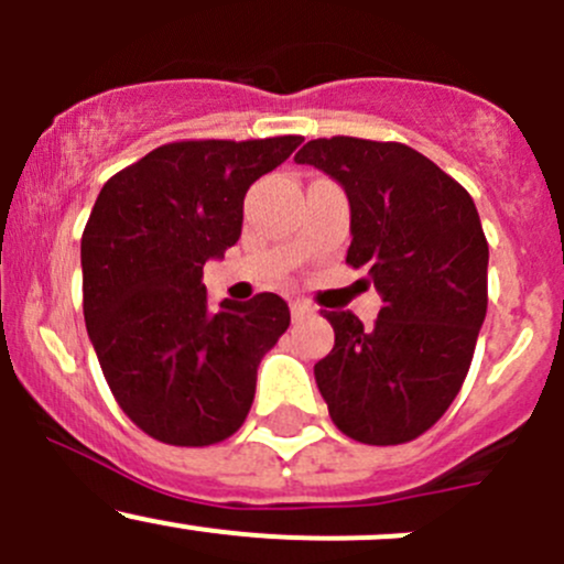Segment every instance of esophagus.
Masks as SVG:
<instances>
[{
    "mask_svg": "<svg viewBox=\"0 0 564 564\" xmlns=\"http://www.w3.org/2000/svg\"><path fill=\"white\" fill-rule=\"evenodd\" d=\"M289 308H292L294 322H303V318L314 316V305L305 303V300H292V305H289Z\"/></svg>",
    "mask_w": 564,
    "mask_h": 564,
    "instance_id": "esophagus-1",
    "label": "esophagus"
}]
</instances>
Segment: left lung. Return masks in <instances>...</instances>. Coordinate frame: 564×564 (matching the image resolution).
I'll use <instances>...</instances> for the list:
<instances>
[{"label":"left lung","instance_id":"left-lung-1","mask_svg":"<svg viewBox=\"0 0 564 564\" xmlns=\"http://www.w3.org/2000/svg\"><path fill=\"white\" fill-rule=\"evenodd\" d=\"M344 185L351 204L346 264L366 270L384 308L371 327L324 314L335 346L314 366L340 434L403 445L458 395L488 308V242L469 193L398 141L314 139L294 155Z\"/></svg>","mask_w":564,"mask_h":564}]
</instances>
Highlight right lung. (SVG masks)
I'll use <instances>...</instances> for the list:
<instances>
[{
  "mask_svg": "<svg viewBox=\"0 0 564 564\" xmlns=\"http://www.w3.org/2000/svg\"><path fill=\"white\" fill-rule=\"evenodd\" d=\"M303 135L172 141L106 182L82 235L84 322L119 409L147 436L207 447L246 423L261 357L286 333L278 294L209 311L204 264L242 202Z\"/></svg>",
  "mask_w": 564,
  "mask_h": 564,
  "instance_id": "1",
  "label": "right lung"
}]
</instances>
